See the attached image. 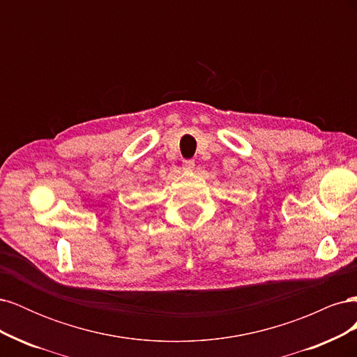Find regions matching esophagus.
Returning a JSON list of instances; mask_svg holds the SVG:
<instances>
[{
	"label": "esophagus",
	"mask_w": 357,
	"mask_h": 357,
	"mask_svg": "<svg viewBox=\"0 0 357 357\" xmlns=\"http://www.w3.org/2000/svg\"><path fill=\"white\" fill-rule=\"evenodd\" d=\"M181 168H183V171H186V172H189V171H192L193 168H195V162H193L192 159H188V160H183V165H181Z\"/></svg>",
	"instance_id": "1"
}]
</instances>
